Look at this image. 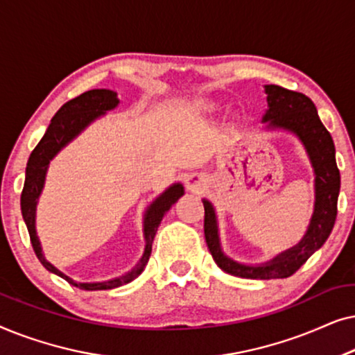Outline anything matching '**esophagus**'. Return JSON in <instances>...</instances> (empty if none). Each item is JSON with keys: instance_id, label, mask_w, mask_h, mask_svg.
<instances>
[{"instance_id": "34e87169", "label": "esophagus", "mask_w": 355, "mask_h": 355, "mask_svg": "<svg viewBox=\"0 0 355 355\" xmlns=\"http://www.w3.org/2000/svg\"><path fill=\"white\" fill-rule=\"evenodd\" d=\"M207 186V178L203 176V174H198V173H193L191 176H187L186 179V187L187 191H192V192H200L205 189Z\"/></svg>"}]
</instances>
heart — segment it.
Wrapping results in <instances>:
<instances>
[{
	"label": "heart",
	"mask_w": 355,
	"mask_h": 355,
	"mask_svg": "<svg viewBox=\"0 0 355 355\" xmlns=\"http://www.w3.org/2000/svg\"><path fill=\"white\" fill-rule=\"evenodd\" d=\"M200 111H203V113H215V111H218V106L211 103L200 105Z\"/></svg>",
	"instance_id": "b5f03b06"
}]
</instances>
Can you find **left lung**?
<instances>
[{
    "label": "left lung",
    "mask_w": 355,
    "mask_h": 355,
    "mask_svg": "<svg viewBox=\"0 0 355 355\" xmlns=\"http://www.w3.org/2000/svg\"><path fill=\"white\" fill-rule=\"evenodd\" d=\"M265 94L268 110L265 111L261 123H266V130L281 129L294 134L302 144L313 169L315 203L307 231L299 244L263 263L247 265L236 261L223 252L215 207L210 200L203 198L202 202L205 207L203 230L213 260L226 273L247 279H275L294 275L331 234L336 221L338 196L341 187L333 139L320 121L313 101L304 94L286 90L278 85H265Z\"/></svg>",
    "instance_id": "1"
}]
</instances>
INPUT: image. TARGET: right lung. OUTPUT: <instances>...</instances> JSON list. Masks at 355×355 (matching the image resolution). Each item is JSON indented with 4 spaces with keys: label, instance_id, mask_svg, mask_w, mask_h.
<instances>
[{
    "label": "right lung",
    "instance_id": "add662e5",
    "mask_svg": "<svg viewBox=\"0 0 355 355\" xmlns=\"http://www.w3.org/2000/svg\"><path fill=\"white\" fill-rule=\"evenodd\" d=\"M118 105V94L110 89L89 90L85 92V94L77 96V98L67 101V103L62 105L61 108L58 110V113L53 116L45 135H43L40 142H38L37 147L33 148V152L31 153V158H28L26 168V182H24L21 196V210L37 259L40 260V263L45 266L50 273H55L60 276V278L66 279L69 284L85 291H103L119 288V286L128 284L132 279L137 278V276L144 271L145 265L148 263L155 234H157V230L159 223L163 220L164 213L184 196L182 184L174 182L150 203L148 208L144 213V254L140 257L139 263L135 265L132 270L128 271V273L116 276V278H111L108 281L77 283V281L69 278V276L62 273L61 270H58L55 265H51L50 261L45 259L40 239H38L37 236L35 216L37 203L38 198L42 196L43 187H45V178L48 166H50V162L66 147V145H69L76 137H79L92 123H95L96 119H100L101 116H105L108 111L114 110Z\"/></svg>",
    "mask_w": 355,
    "mask_h": 355
}]
</instances>
